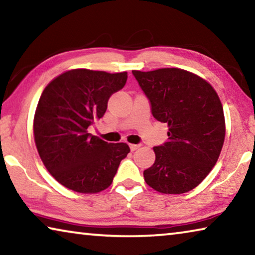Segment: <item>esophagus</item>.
Segmentation results:
<instances>
[{
  "mask_svg": "<svg viewBox=\"0 0 255 255\" xmlns=\"http://www.w3.org/2000/svg\"><path fill=\"white\" fill-rule=\"evenodd\" d=\"M129 147H130L131 152H133V150H136L137 148H139L140 145L139 144H130V145H129Z\"/></svg>",
  "mask_w": 255,
  "mask_h": 255,
  "instance_id": "1",
  "label": "esophagus"
}]
</instances>
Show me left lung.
I'll return each instance as SVG.
<instances>
[{"label":"left lung","mask_w":255,"mask_h":255,"mask_svg":"<svg viewBox=\"0 0 255 255\" xmlns=\"http://www.w3.org/2000/svg\"><path fill=\"white\" fill-rule=\"evenodd\" d=\"M150 102L153 117L167 124L169 140L155 146L146 183L161 193L179 195L201 183L215 166L225 139L218 94L208 82L180 68L132 71Z\"/></svg>","instance_id":"8db88e82"}]
</instances>
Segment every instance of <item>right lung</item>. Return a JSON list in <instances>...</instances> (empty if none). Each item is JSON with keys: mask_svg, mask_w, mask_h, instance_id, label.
Returning a JSON list of instances; mask_svg holds the SVG:
<instances>
[{"mask_svg": "<svg viewBox=\"0 0 255 255\" xmlns=\"http://www.w3.org/2000/svg\"><path fill=\"white\" fill-rule=\"evenodd\" d=\"M127 77V72L76 68L56 77L41 93L33 119L34 143L46 169L64 187L80 193L102 191L130 152L126 143H107L88 132Z\"/></svg>", "mask_w": 255, "mask_h": 255, "instance_id": "right-lung-1", "label": "right lung"}]
</instances>
